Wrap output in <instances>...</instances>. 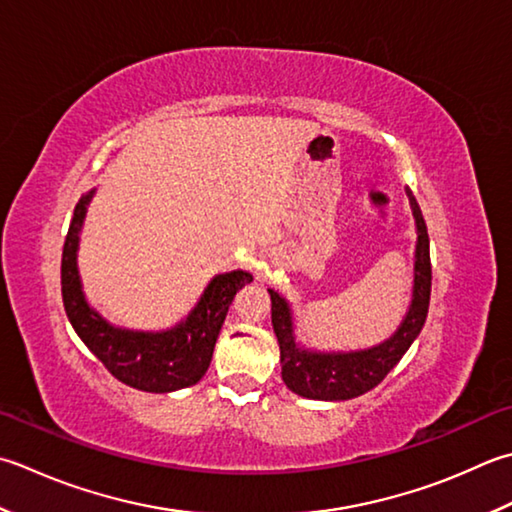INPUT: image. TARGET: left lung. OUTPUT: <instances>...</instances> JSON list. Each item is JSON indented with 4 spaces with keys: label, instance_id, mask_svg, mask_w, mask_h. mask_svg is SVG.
I'll return each mask as SVG.
<instances>
[{
    "label": "left lung",
    "instance_id": "obj_1",
    "mask_svg": "<svg viewBox=\"0 0 512 512\" xmlns=\"http://www.w3.org/2000/svg\"><path fill=\"white\" fill-rule=\"evenodd\" d=\"M406 195L415 219V264L413 297L402 324L382 344L359 350H313L297 342L293 308L286 297L268 288L273 330L279 342L282 379L295 395L319 402H344L368 393L397 366L410 344L422 333L430 304V242L422 210L415 195L406 186Z\"/></svg>",
    "mask_w": 512,
    "mask_h": 512
}]
</instances>
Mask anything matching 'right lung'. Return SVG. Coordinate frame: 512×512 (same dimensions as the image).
Here are the masks:
<instances>
[{
	"instance_id": "add662e5",
	"label": "right lung",
	"mask_w": 512,
	"mask_h": 512,
	"mask_svg": "<svg viewBox=\"0 0 512 512\" xmlns=\"http://www.w3.org/2000/svg\"><path fill=\"white\" fill-rule=\"evenodd\" d=\"M95 190L82 195L64 242L62 297L68 322L108 373L119 382L146 393H173L197 384L213 359L219 330L239 288L253 282L246 270L215 275L204 288L195 308L166 330H130L110 324L86 302L77 268L79 237H82L88 204Z\"/></svg>"
}]
</instances>
